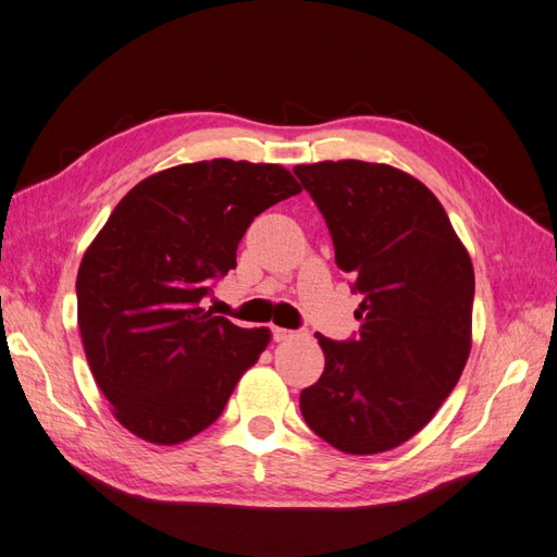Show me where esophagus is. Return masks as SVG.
<instances>
[{
	"label": "esophagus",
	"instance_id": "esophagus-1",
	"mask_svg": "<svg viewBox=\"0 0 557 557\" xmlns=\"http://www.w3.org/2000/svg\"><path fill=\"white\" fill-rule=\"evenodd\" d=\"M292 336H294V331H289V329H282V326H273V338H275L277 343L287 341V338H292Z\"/></svg>",
	"mask_w": 557,
	"mask_h": 557
}]
</instances>
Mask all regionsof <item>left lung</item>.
Returning a JSON list of instances; mask_svg holds the SVG:
<instances>
[{
    "mask_svg": "<svg viewBox=\"0 0 557 557\" xmlns=\"http://www.w3.org/2000/svg\"><path fill=\"white\" fill-rule=\"evenodd\" d=\"M294 172L326 219L338 268L363 294L355 341L314 333L324 373L300 392V412L347 455L392 450L434 418L467 367L469 251L438 198L399 168L322 161Z\"/></svg>",
    "mask_w": 557,
    "mask_h": 557,
    "instance_id": "1",
    "label": "left lung"
}]
</instances>
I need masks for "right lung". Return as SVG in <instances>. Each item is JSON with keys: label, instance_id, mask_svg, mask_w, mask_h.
Instances as JSON below:
<instances>
[{"label": "right lung", "instance_id": "add662e5", "mask_svg": "<svg viewBox=\"0 0 557 557\" xmlns=\"http://www.w3.org/2000/svg\"><path fill=\"white\" fill-rule=\"evenodd\" d=\"M300 194L275 163L214 158L141 180L109 214L76 275V312L95 383L114 418L156 446L208 429L270 329H240L200 308L235 268L245 231Z\"/></svg>", "mask_w": 557, "mask_h": 557}]
</instances>
